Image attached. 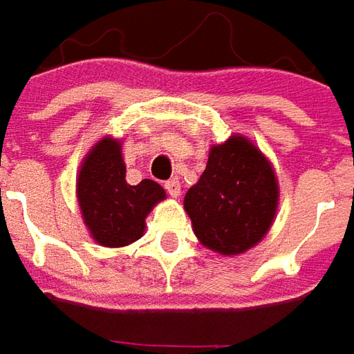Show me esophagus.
<instances>
[{"label":"esophagus","instance_id":"34e87169","mask_svg":"<svg viewBox=\"0 0 354 354\" xmlns=\"http://www.w3.org/2000/svg\"><path fill=\"white\" fill-rule=\"evenodd\" d=\"M165 189H167V193L171 195V197H179V195H181V183H179V179H177V177H173V179L165 181Z\"/></svg>","mask_w":354,"mask_h":354}]
</instances>
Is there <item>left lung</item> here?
Here are the masks:
<instances>
[{"mask_svg": "<svg viewBox=\"0 0 354 354\" xmlns=\"http://www.w3.org/2000/svg\"><path fill=\"white\" fill-rule=\"evenodd\" d=\"M279 201L269 161L245 137L215 145L201 179L185 195V211L205 247L239 255L267 235Z\"/></svg>", "mask_w": 354, "mask_h": 354, "instance_id": "8db88e82", "label": "left lung"}]
</instances>
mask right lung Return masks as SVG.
<instances>
[{
	"mask_svg": "<svg viewBox=\"0 0 354 354\" xmlns=\"http://www.w3.org/2000/svg\"><path fill=\"white\" fill-rule=\"evenodd\" d=\"M77 199L83 221L99 245L123 247L143 235L145 217L153 205L165 199V191L151 179L129 185L121 143L105 137L81 165Z\"/></svg>",
	"mask_w": 354,
	"mask_h": 354,
	"instance_id": "right-lung-1",
	"label": "right lung"
}]
</instances>
